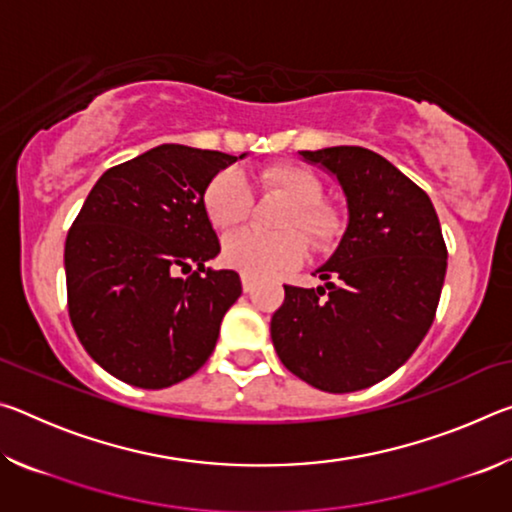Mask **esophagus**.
I'll return each instance as SVG.
<instances>
[{"instance_id": "34e87169", "label": "esophagus", "mask_w": 512, "mask_h": 512, "mask_svg": "<svg viewBox=\"0 0 512 512\" xmlns=\"http://www.w3.org/2000/svg\"><path fill=\"white\" fill-rule=\"evenodd\" d=\"M241 289H244V293H250L255 289V282L250 280V277H246V275H241Z\"/></svg>"}]
</instances>
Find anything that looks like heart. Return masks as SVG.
Here are the masks:
<instances>
[{
  "instance_id": "1",
  "label": "heart",
  "mask_w": 512,
  "mask_h": 512,
  "mask_svg": "<svg viewBox=\"0 0 512 512\" xmlns=\"http://www.w3.org/2000/svg\"><path fill=\"white\" fill-rule=\"evenodd\" d=\"M257 185L264 194L289 203L277 223L282 232L266 237L244 230L225 239L221 257L230 268L246 277H268L298 266L307 255L305 240L314 253H329L339 244L345 230L343 212L323 201V183L314 171L291 162L271 164L259 173ZM203 207L216 230H232L253 210V189L237 169H223L207 183Z\"/></svg>"
}]
</instances>
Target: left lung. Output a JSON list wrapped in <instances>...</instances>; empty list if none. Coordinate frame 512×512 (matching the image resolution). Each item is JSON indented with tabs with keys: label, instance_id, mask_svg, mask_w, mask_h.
I'll return each instance as SVG.
<instances>
[{
	"label": "left lung",
	"instance_id": "8db88e82",
	"mask_svg": "<svg viewBox=\"0 0 512 512\" xmlns=\"http://www.w3.org/2000/svg\"><path fill=\"white\" fill-rule=\"evenodd\" d=\"M334 173L348 228L318 268L325 287L284 284L271 339L293 375L325 393L368 388L402 366L427 336L447 271L429 196L363 146L300 151Z\"/></svg>",
	"mask_w": 512,
	"mask_h": 512
}]
</instances>
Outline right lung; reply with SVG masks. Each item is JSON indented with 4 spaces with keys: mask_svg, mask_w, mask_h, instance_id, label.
<instances>
[{
    "mask_svg": "<svg viewBox=\"0 0 512 512\" xmlns=\"http://www.w3.org/2000/svg\"><path fill=\"white\" fill-rule=\"evenodd\" d=\"M235 160L162 144L108 169L85 198L65 241L67 309L112 377L158 391L210 359L241 280L205 268L221 246L203 192Z\"/></svg>",
    "mask_w": 512,
    "mask_h": 512,
    "instance_id": "1",
    "label": "right lung"
}]
</instances>
